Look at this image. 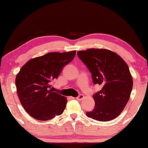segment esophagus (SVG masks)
Here are the masks:
<instances>
[{
	"label": "esophagus",
	"mask_w": 148,
	"mask_h": 148,
	"mask_svg": "<svg viewBox=\"0 0 148 148\" xmlns=\"http://www.w3.org/2000/svg\"><path fill=\"white\" fill-rule=\"evenodd\" d=\"M84 98V95H82V94L79 95V96L76 98L77 100H82Z\"/></svg>",
	"instance_id": "esophagus-1"
}]
</instances>
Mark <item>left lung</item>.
<instances>
[{"label": "left lung", "mask_w": 148, "mask_h": 148, "mask_svg": "<svg viewBox=\"0 0 148 148\" xmlns=\"http://www.w3.org/2000/svg\"><path fill=\"white\" fill-rule=\"evenodd\" d=\"M94 84L102 86L93 96L94 110L86 115L98 121L116 118L125 108L133 88V79L127 64L115 52L107 49L90 48L77 51Z\"/></svg>", "instance_id": "1"}]
</instances>
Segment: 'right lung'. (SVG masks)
I'll return each mask as SVG.
<instances>
[{"label":"right lung","instance_id":"add662e5","mask_svg":"<svg viewBox=\"0 0 148 148\" xmlns=\"http://www.w3.org/2000/svg\"><path fill=\"white\" fill-rule=\"evenodd\" d=\"M76 50L49 52L27 61L16 76L15 85L20 102L33 118L48 121L62 114L67 100L54 92L51 82L75 56Z\"/></svg>","mask_w":148,"mask_h":148}]
</instances>
